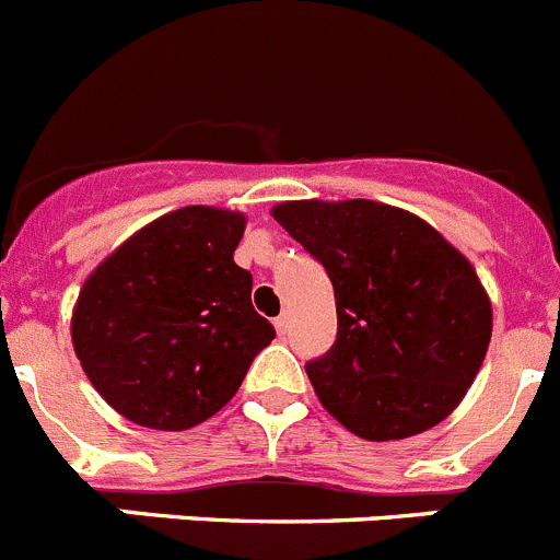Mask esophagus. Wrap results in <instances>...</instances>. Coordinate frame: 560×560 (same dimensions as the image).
I'll list each match as a JSON object with an SVG mask.
<instances>
[{
    "instance_id": "esophagus-1",
    "label": "esophagus",
    "mask_w": 560,
    "mask_h": 560,
    "mask_svg": "<svg viewBox=\"0 0 560 560\" xmlns=\"http://www.w3.org/2000/svg\"><path fill=\"white\" fill-rule=\"evenodd\" d=\"M275 330H277V336H285V332H289V316H277L275 319Z\"/></svg>"
}]
</instances>
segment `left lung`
<instances>
[{
	"label": "left lung",
	"mask_w": 560,
	"mask_h": 560,
	"mask_svg": "<svg viewBox=\"0 0 560 560\" xmlns=\"http://www.w3.org/2000/svg\"><path fill=\"white\" fill-rule=\"evenodd\" d=\"M271 217L336 291V343L305 366L327 413L366 441L444 422L478 377L494 322L469 258L417 213L374 199H294Z\"/></svg>",
	"instance_id": "8db88e82"
}]
</instances>
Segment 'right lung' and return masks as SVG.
I'll list each match as a JSON object with an SVG mask.
<instances>
[{"mask_svg":"<svg viewBox=\"0 0 560 560\" xmlns=\"http://www.w3.org/2000/svg\"><path fill=\"white\" fill-rule=\"evenodd\" d=\"M241 210L186 205L121 241L82 283L71 343L100 397L130 422L188 430L222 410L275 338L253 275L233 260Z\"/></svg>","mask_w":560,"mask_h":560,"instance_id":"obj_1","label":"right lung"}]
</instances>
